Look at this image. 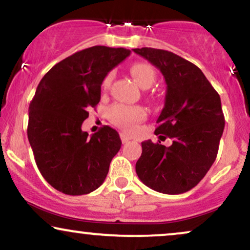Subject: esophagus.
Returning <instances> with one entry per match:
<instances>
[{
  "label": "esophagus",
  "mask_w": 250,
  "mask_h": 250,
  "mask_svg": "<svg viewBox=\"0 0 250 250\" xmlns=\"http://www.w3.org/2000/svg\"><path fill=\"white\" fill-rule=\"evenodd\" d=\"M120 139H122L123 144H126V143H128V141L131 140V138L128 137V135L126 133H120Z\"/></svg>",
  "instance_id": "34e87169"
}]
</instances>
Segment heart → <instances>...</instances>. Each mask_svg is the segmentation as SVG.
Listing matches in <instances>:
<instances>
[{
    "instance_id": "heart-1",
    "label": "heart",
    "mask_w": 250,
    "mask_h": 250,
    "mask_svg": "<svg viewBox=\"0 0 250 250\" xmlns=\"http://www.w3.org/2000/svg\"><path fill=\"white\" fill-rule=\"evenodd\" d=\"M130 72L133 79L141 88L148 89L155 81V70L147 62H134L131 64ZM113 74L107 73L102 81V89H106L112 81ZM107 117L112 124L122 128H132L135 124L141 122L146 117V112L141 106L125 105L116 103L107 110Z\"/></svg>"
}]
</instances>
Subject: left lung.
I'll list each match as a JSON object with an SVG mask.
<instances>
[{
	"label": "left lung",
	"instance_id": "8db88e82",
	"mask_svg": "<svg viewBox=\"0 0 250 250\" xmlns=\"http://www.w3.org/2000/svg\"><path fill=\"white\" fill-rule=\"evenodd\" d=\"M133 51L165 76L167 94L155 134L172 139L169 147L161 141L141 143L135 171L158 192H187L203 180L217 158L225 127L220 96L202 70L180 55L152 47Z\"/></svg>",
	"mask_w": 250,
	"mask_h": 250
}]
</instances>
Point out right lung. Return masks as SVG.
<instances>
[{
    "label": "right lung",
    "instance_id": "1",
    "mask_svg": "<svg viewBox=\"0 0 250 250\" xmlns=\"http://www.w3.org/2000/svg\"><path fill=\"white\" fill-rule=\"evenodd\" d=\"M130 53L92 46L58 62L39 82L27 138L40 174L60 192L87 195L105 180L122 146L118 132L105 125L89 137L81 126L101 100L103 79Z\"/></svg>",
    "mask_w": 250,
    "mask_h": 250
}]
</instances>
